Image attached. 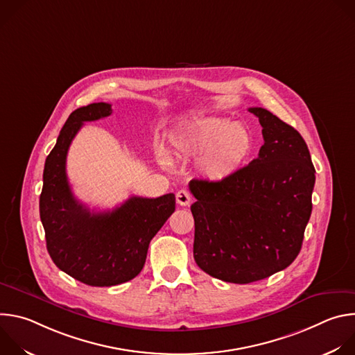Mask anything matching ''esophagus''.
Here are the masks:
<instances>
[{
	"instance_id": "esophagus-1",
	"label": "esophagus",
	"mask_w": 355,
	"mask_h": 355,
	"mask_svg": "<svg viewBox=\"0 0 355 355\" xmlns=\"http://www.w3.org/2000/svg\"><path fill=\"white\" fill-rule=\"evenodd\" d=\"M177 202L181 207H188L192 202V196L187 189H181L177 192Z\"/></svg>"
}]
</instances>
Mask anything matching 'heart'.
Instances as JSON below:
<instances>
[{
	"label": "heart",
	"instance_id": "b5f03b06",
	"mask_svg": "<svg viewBox=\"0 0 355 355\" xmlns=\"http://www.w3.org/2000/svg\"><path fill=\"white\" fill-rule=\"evenodd\" d=\"M173 144L180 157H200L198 168L207 180L223 181L245 164L254 139L247 128L229 119H208L174 136ZM160 157L167 164L166 156Z\"/></svg>",
	"mask_w": 355,
	"mask_h": 355
}]
</instances>
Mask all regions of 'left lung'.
<instances>
[{
    "label": "left lung",
    "mask_w": 355,
    "mask_h": 355,
    "mask_svg": "<svg viewBox=\"0 0 355 355\" xmlns=\"http://www.w3.org/2000/svg\"><path fill=\"white\" fill-rule=\"evenodd\" d=\"M259 157L223 181L192 180L193 259L214 278L250 284L297 257L312 214L315 167L300 133L264 108Z\"/></svg>",
    "instance_id": "8db88e82"
}]
</instances>
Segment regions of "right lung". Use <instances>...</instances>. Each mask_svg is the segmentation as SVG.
<instances>
[{"mask_svg":"<svg viewBox=\"0 0 355 355\" xmlns=\"http://www.w3.org/2000/svg\"><path fill=\"white\" fill-rule=\"evenodd\" d=\"M111 114V105L105 103L70 114L46 159L39 199L50 257L62 271L91 286H112L133 279L146 263L150 240L175 211L174 193L130 196L107 212H91L74 198L66 174L69 147L84 122Z\"/></svg>","mask_w":355,"mask_h":355,"instance_id":"right-lung-1","label":"right lung"}]
</instances>
